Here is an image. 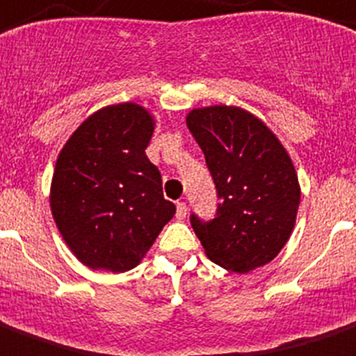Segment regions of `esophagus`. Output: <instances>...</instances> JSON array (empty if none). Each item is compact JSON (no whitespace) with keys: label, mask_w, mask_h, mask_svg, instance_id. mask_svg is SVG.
Listing matches in <instances>:
<instances>
[{"label":"esophagus","mask_w":356,"mask_h":356,"mask_svg":"<svg viewBox=\"0 0 356 356\" xmlns=\"http://www.w3.org/2000/svg\"><path fill=\"white\" fill-rule=\"evenodd\" d=\"M188 213V207L186 203H177V210H175V218L177 219H184Z\"/></svg>","instance_id":"obj_1"}]
</instances>
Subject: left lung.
<instances>
[{
	"mask_svg": "<svg viewBox=\"0 0 356 356\" xmlns=\"http://www.w3.org/2000/svg\"><path fill=\"white\" fill-rule=\"evenodd\" d=\"M186 126L221 199L212 221L190 218L204 254L239 274L267 265L291 238L302 195L287 149L267 124L236 106L192 109Z\"/></svg>",
	"mask_w": 356,
	"mask_h": 356,
	"instance_id": "left-lung-1",
	"label": "left lung"
}]
</instances>
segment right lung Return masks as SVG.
Here are the masks:
<instances>
[{"label": "right lung", "mask_w": 356, "mask_h": 356, "mask_svg": "<svg viewBox=\"0 0 356 356\" xmlns=\"http://www.w3.org/2000/svg\"><path fill=\"white\" fill-rule=\"evenodd\" d=\"M153 129L146 108L113 104L89 115L58 155L51 212L86 267L131 270L175 213L161 172L146 157Z\"/></svg>", "instance_id": "right-lung-1"}]
</instances>
